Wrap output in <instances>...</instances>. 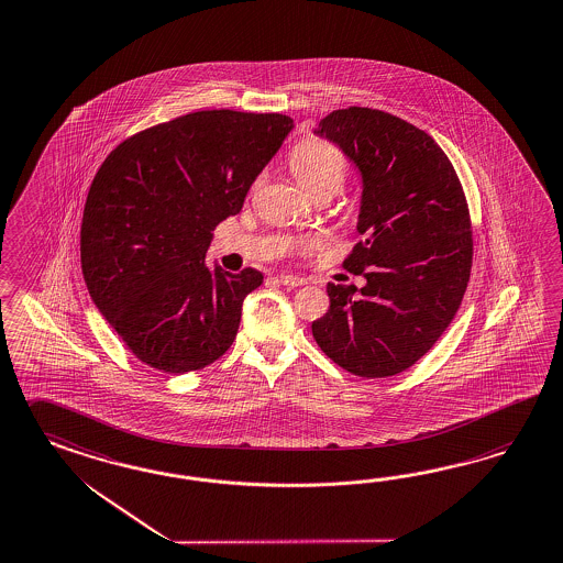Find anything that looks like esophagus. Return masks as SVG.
<instances>
[{
  "label": "esophagus",
  "instance_id": "34e87169",
  "mask_svg": "<svg viewBox=\"0 0 563 563\" xmlns=\"http://www.w3.org/2000/svg\"><path fill=\"white\" fill-rule=\"evenodd\" d=\"M277 282H279L282 286H288V288H300V286L306 284V279H303V277L289 274L279 275V277H277Z\"/></svg>",
  "mask_w": 563,
  "mask_h": 563
}]
</instances>
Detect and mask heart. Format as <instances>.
Here are the masks:
<instances>
[{
	"label": "heart",
	"mask_w": 563,
	"mask_h": 563,
	"mask_svg": "<svg viewBox=\"0 0 563 563\" xmlns=\"http://www.w3.org/2000/svg\"><path fill=\"white\" fill-rule=\"evenodd\" d=\"M289 169L310 196L318 191L336 194L346 177V157L329 141L308 139L289 155Z\"/></svg>",
	"instance_id": "b5f03b06"
}]
</instances>
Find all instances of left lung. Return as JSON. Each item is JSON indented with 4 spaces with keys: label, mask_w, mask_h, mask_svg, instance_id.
Wrapping results in <instances>:
<instances>
[{
    "label": "left lung",
    "mask_w": 563,
    "mask_h": 563,
    "mask_svg": "<svg viewBox=\"0 0 563 563\" xmlns=\"http://www.w3.org/2000/svg\"><path fill=\"white\" fill-rule=\"evenodd\" d=\"M314 134L361 175L357 232L345 269L363 288L329 284L318 346L351 374L388 377L415 365L455 317L472 269V227L457 174L433 139L372 108L334 110Z\"/></svg>",
    "instance_id": "left-lung-1"
}]
</instances>
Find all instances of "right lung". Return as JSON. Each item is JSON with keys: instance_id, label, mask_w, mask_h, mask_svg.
I'll use <instances>...</instances> for the list:
<instances>
[{"instance_id": "obj_1", "label": "right lung", "mask_w": 563, "mask_h": 563, "mask_svg": "<svg viewBox=\"0 0 563 563\" xmlns=\"http://www.w3.org/2000/svg\"><path fill=\"white\" fill-rule=\"evenodd\" d=\"M291 129L289 115L203 110L130 136L101 163L81 222L84 279L146 365L186 374L229 351L263 275L210 269L206 253Z\"/></svg>"}]
</instances>
